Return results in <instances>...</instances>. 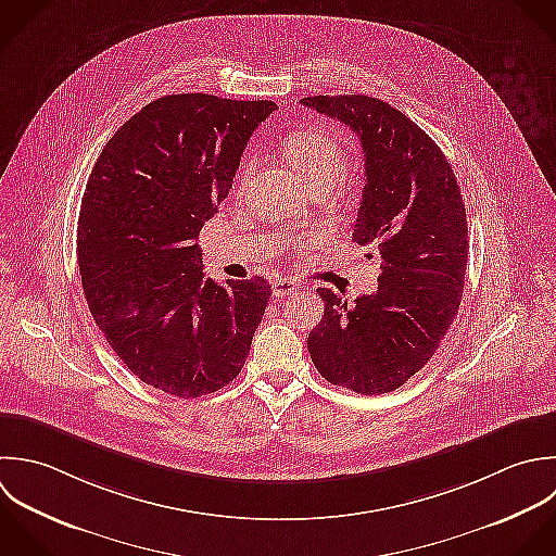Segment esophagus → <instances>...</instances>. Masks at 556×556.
Returning <instances> with one entry per match:
<instances>
[{
  "instance_id": "1",
  "label": "esophagus",
  "mask_w": 556,
  "mask_h": 556,
  "mask_svg": "<svg viewBox=\"0 0 556 556\" xmlns=\"http://www.w3.org/2000/svg\"><path fill=\"white\" fill-rule=\"evenodd\" d=\"M294 292H296V283L292 279H286V277L275 279V283H273V294L275 296H288V294H294Z\"/></svg>"
}]
</instances>
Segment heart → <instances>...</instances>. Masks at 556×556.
Returning <instances> with one entry per match:
<instances>
[{
    "mask_svg": "<svg viewBox=\"0 0 556 556\" xmlns=\"http://www.w3.org/2000/svg\"><path fill=\"white\" fill-rule=\"evenodd\" d=\"M286 155L296 173L309 184L336 186L346 170V151L342 142L323 129H299L283 142ZM251 175V160H247L238 173V181Z\"/></svg>",
    "mask_w": 556,
    "mask_h": 556,
    "instance_id": "1",
    "label": "heart"
}]
</instances>
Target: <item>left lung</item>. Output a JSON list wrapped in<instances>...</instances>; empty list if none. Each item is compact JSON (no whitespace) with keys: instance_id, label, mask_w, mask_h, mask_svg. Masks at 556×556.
<instances>
[{"instance_id":"obj_1","label":"left lung","mask_w":556,"mask_h":556,"mask_svg":"<svg viewBox=\"0 0 556 556\" xmlns=\"http://www.w3.org/2000/svg\"><path fill=\"white\" fill-rule=\"evenodd\" d=\"M301 103L359 136L366 186L353 240L381 257L377 292L355 305L318 290L325 316L307 349L329 383L388 394L427 366L459 312L466 205L442 149L401 110L366 94H316Z\"/></svg>"}]
</instances>
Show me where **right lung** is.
<instances>
[{"label": "right lung", "instance_id": "1", "mask_svg": "<svg viewBox=\"0 0 556 556\" xmlns=\"http://www.w3.org/2000/svg\"><path fill=\"white\" fill-rule=\"evenodd\" d=\"M275 110L266 99L160 97L123 123L88 177L77 220L88 309L127 370L170 396L233 381L268 305L264 277L205 279L197 238Z\"/></svg>", "mask_w": 556, "mask_h": 556}]
</instances>
